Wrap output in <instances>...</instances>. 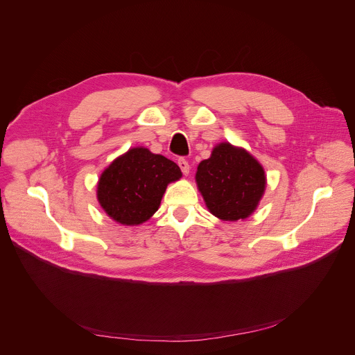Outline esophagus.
I'll return each mask as SVG.
<instances>
[{"label": "esophagus", "instance_id": "esophagus-1", "mask_svg": "<svg viewBox=\"0 0 355 355\" xmlns=\"http://www.w3.org/2000/svg\"><path fill=\"white\" fill-rule=\"evenodd\" d=\"M178 166H180V168H181V171H182L184 175H188V174H189L191 167H189V164H188V162H187L185 159H180V160H178Z\"/></svg>", "mask_w": 355, "mask_h": 355}]
</instances>
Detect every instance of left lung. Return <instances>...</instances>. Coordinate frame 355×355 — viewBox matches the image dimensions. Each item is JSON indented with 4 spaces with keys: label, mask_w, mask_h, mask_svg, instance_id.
Returning a JSON list of instances; mask_svg holds the SVG:
<instances>
[{
    "label": "left lung",
    "mask_w": 355,
    "mask_h": 355,
    "mask_svg": "<svg viewBox=\"0 0 355 355\" xmlns=\"http://www.w3.org/2000/svg\"><path fill=\"white\" fill-rule=\"evenodd\" d=\"M195 181L208 211L220 220L237 222L254 214L266 192L260 162L243 147L222 141L198 166Z\"/></svg>",
    "instance_id": "obj_1"
}]
</instances>
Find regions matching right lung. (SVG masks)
Listing matches in <instances>:
<instances>
[{
	"label": "right lung",
	"mask_w": 355,
	"mask_h": 355,
	"mask_svg": "<svg viewBox=\"0 0 355 355\" xmlns=\"http://www.w3.org/2000/svg\"><path fill=\"white\" fill-rule=\"evenodd\" d=\"M181 177L174 162L146 147H132L99 175L96 199L116 223L137 226L157 212L167 185Z\"/></svg>",
	"instance_id": "obj_1"
}]
</instances>
